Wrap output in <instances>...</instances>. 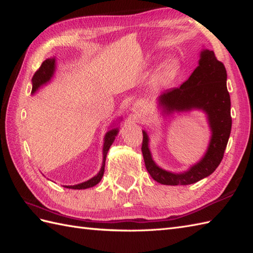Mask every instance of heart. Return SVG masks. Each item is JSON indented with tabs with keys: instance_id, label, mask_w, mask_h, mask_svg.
Returning a JSON list of instances; mask_svg holds the SVG:
<instances>
[{
	"instance_id": "obj_1",
	"label": "heart",
	"mask_w": 253,
	"mask_h": 253,
	"mask_svg": "<svg viewBox=\"0 0 253 253\" xmlns=\"http://www.w3.org/2000/svg\"><path fill=\"white\" fill-rule=\"evenodd\" d=\"M173 72H174V66L171 65V64H168V65H165L164 68L162 69V72H161L159 75L158 82L160 84H165L171 77Z\"/></svg>"
}]
</instances>
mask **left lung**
Instances as JSON below:
<instances>
[{
    "instance_id": "obj_1",
    "label": "left lung",
    "mask_w": 253,
    "mask_h": 253,
    "mask_svg": "<svg viewBox=\"0 0 253 253\" xmlns=\"http://www.w3.org/2000/svg\"><path fill=\"white\" fill-rule=\"evenodd\" d=\"M227 74L224 64L217 61L213 51L203 49L199 65L178 88H171L158 98L159 107L165 114L200 110L207 114L211 139L203 158L182 173L161 169L152 159L149 149V136L142 130V154L147 170L162 185H190L211 175L221 163L226 149L230 129V96L226 85Z\"/></svg>"
}]
</instances>
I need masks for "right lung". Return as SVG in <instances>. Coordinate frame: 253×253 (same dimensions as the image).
<instances>
[{
	"instance_id": "add662e5",
	"label": "right lung",
	"mask_w": 253,
	"mask_h": 253,
	"mask_svg": "<svg viewBox=\"0 0 253 253\" xmlns=\"http://www.w3.org/2000/svg\"><path fill=\"white\" fill-rule=\"evenodd\" d=\"M55 67H56L55 57L46 58V60L41 64L40 68L35 73L34 77H32V79H31V82H32L31 93L32 94L37 92V90H39V88L42 87V85L50 82L53 77V75H54ZM117 133H118V127H113L112 129H110L105 133L104 142H103V161H102V166H101V169L99 170V173L87 181L80 182V184H77V185L64 186V187L68 188V189H79L80 190V189H87V188L93 187L96 184H99L102 179V177H103V174H104L105 159H106L107 151H109V149L112 146V143L114 142Z\"/></svg>"
}]
</instances>
